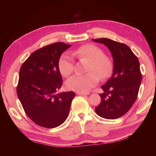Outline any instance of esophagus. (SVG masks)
I'll return each mask as SVG.
<instances>
[{
    "instance_id": "1",
    "label": "esophagus",
    "mask_w": 156,
    "mask_h": 156,
    "mask_svg": "<svg viewBox=\"0 0 156 156\" xmlns=\"http://www.w3.org/2000/svg\"><path fill=\"white\" fill-rule=\"evenodd\" d=\"M77 94H78V95H88L89 94V93H84V92H77V93H76Z\"/></svg>"
}]
</instances>
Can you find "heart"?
<instances>
[{"mask_svg":"<svg viewBox=\"0 0 156 156\" xmlns=\"http://www.w3.org/2000/svg\"><path fill=\"white\" fill-rule=\"evenodd\" d=\"M71 55L80 60H87L89 63L86 70L87 73L73 76L66 82V87L69 90L86 93L98 84L100 78L106 80L112 76L113 71L112 60L104 54L103 51L98 46L83 44L71 51ZM58 67L62 76L68 77L73 72L74 64L72 58L63 54L58 60Z\"/></svg>","mask_w":156,"mask_h":156,"instance_id":"b5f03b06","label":"heart"}]
</instances>
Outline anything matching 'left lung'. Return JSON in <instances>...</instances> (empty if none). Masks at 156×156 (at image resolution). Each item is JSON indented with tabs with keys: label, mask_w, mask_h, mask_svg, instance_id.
<instances>
[{
	"label": "left lung",
	"mask_w": 156,
	"mask_h": 156,
	"mask_svg": "<svg viewBox=\"0 0 156 156\" xmlns=\"http://www.w3.org/2000/svg\"><path fill=\"white\" fill-rule=\"evenodd\" d=\"M106 45L113 58V75L102 87L101 102L95 111L100 117L116 119L125 114L138 97L142 73L138 58L125 44L109 38L93 39Z\"/></svg>",
	"instance_id": "8db88e82"
}]
</instances>
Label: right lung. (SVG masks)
I'll use <instances>...</instances> for the list:
<instances>
[{
    "label": "right lung",
    "mask_w": 156,
    "mask_h": 156,
    "mask_svg": "<svg viewBox=\"0 0 156 156\" xmlns=\"http://www.w3.org/2000/svg\"><path fill=\"white\" fill-rule=\"evenodd\" d=\"M71 44L58 42L34 51L20 69L17 96L26 114L34 123L55 128L68 117L73 91L58 94L62 79L58 67L60 56Z\"/></svg>",
    "instance_id": "obj_1"
}]
</instances>
